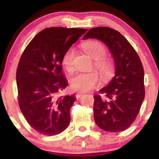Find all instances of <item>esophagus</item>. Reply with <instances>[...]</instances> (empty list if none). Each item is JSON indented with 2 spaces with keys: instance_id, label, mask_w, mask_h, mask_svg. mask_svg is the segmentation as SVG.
I'll return each instance as SVG.
<instances>
[{
  "instance_id": "1",
  "label": "esophagus",
  "mask_w": 159,
  "mask_h": 159,
  "mask_svg": "<svg viewBox=\"0 0 159 159\" xmlns=\"http://www.w3.org/2000/svg\"><path fill=\"white\" fill-rule=\"evenodd\" d=\"M83 94H84V92H78V93H76L75 94V97L77 99H78V98H81Z\"/></svg>"
}]
</instances>
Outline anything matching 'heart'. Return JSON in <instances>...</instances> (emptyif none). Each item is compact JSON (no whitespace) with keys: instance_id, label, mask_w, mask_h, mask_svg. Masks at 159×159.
I'll return each instance as SVG.
<instances>
[{"instance_id":"1","label":"heart","mask_w":159,"mask_h":159,"mask_svg":"<svg viewBox=\"0 0 159 159\" xmlns=\"http://www.w3.org/2000/svg\"><path fill=\"white\" fill-rule=\"evenodd\" d=\"M82 48L90 57L94 59V67L97 69L103 81H108L114 75L115 66L111 58L106 56V46L97 40L86 42L82 45ZM75 51L70 48L64 53L61 58V64L68 72L73 70V59ZM100 76L98 72L92 70L87 73H77L71 78L70 87L74 92H86L93 89L100 83Z\"/></svg>"}]
</instances>
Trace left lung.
Returning <instances> with one entry per match:
<instances>
[{"mask_svg": "<svg viewBox=\"0 0 159 159\" xmlns=\"http://www.w3.org/2000/svg\"><path fill=\"white\" fill-rule=\"evenodd\" d=\"M89 38L105 43L115 65L114 77L99 90L104 96L94 95V121L106 131H123L134 122L145 95L141 60L129 42L111 28H92L83 39Z\"/></svg>", "mask_w": 159, "mask_h": 159, "instance_id": "obj_1", "label": "left lung"}]
</instances>
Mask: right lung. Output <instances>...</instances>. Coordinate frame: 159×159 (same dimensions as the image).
Segmentation results:
<instances>
[{
    "label": "right lung",
    "mask_w": 159,
    "mask_h": 159,
    "mask_svg": "<svg viewBox=\"0 0 159 159\" xmlns=\"http://www.w3.org/2000/svg\"><path fill=\"white\" fill-rule=\"evenodd\" d=\"M87 29L47 28L38 33L22 54L16 81L18 103L29 124L40 134L55 136L69 125L74 94L59 96L68 82L61 58Z\"/></svg>",
    "instance_id": "obj_1"
}]
</instances>
